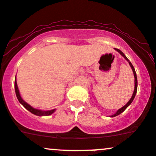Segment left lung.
I'll return each instance as SVG.
<instances>
[{"instance_id": "left-lung-1", "label": "left lung", "mask_w": 156, "mask_h": 156, "mask_svg": "<svg viewBox=\"0 0 156 156\" xmlns=\"http://www.w3.org/2000/svg\"><path fill=\"white\" fill-rule=\"evenodd\" d=\"M115 49L117 51V52H119L120 55H122L123 57H124L125 58H126V60L128 61V63H129V65H130V66H131V69H132V71H133V73H134V93H133V94H132V97L131 98V99H130V100H129V101L127 103V104H126V105L124 106V107H122V108H120L119 110H117L116 113H115V114H113V115H112L110 117L116 116V115H119L120 113H122V112H124L125 110H126V109L127 108V107H128V106H129L130 104H131V103H132L133 100H134V98H135L136 93H137V74H136V72H135V70H134V66H133L132 64H131V62H130V61L128 59V58H127L126 56L125 55V54L123 53V52H122L121 50H119V49Z\"/></svg>"}]
</instances>
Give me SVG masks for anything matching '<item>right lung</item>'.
I'll return each mask as SVG.
<instances>
[{"label": "right lung", "mask_w": 156, "mask_h": 156, "mask_svg": "<svg viewBox=\"0 0 156 156\" xmlns=\"http://www.w3.org/2000/svg\"><path fill=\"white\" fill-rule=\"evenodd\" d=\"M15 91H16V94L17 99L19 100V103L25 107V109L30 111V113L34 114V115H38V116H43V115H49L51 114H52L55 111V109L54 110H47V111H43V110H37V109H35L34 107H32L31 106L29 105L28 103H26L23 99L22 98L20 95V93H19V89H18V86H17V83H16V80L15 79Z\"/></svg>", "instance_id": "add662e5"}]
</instances>
